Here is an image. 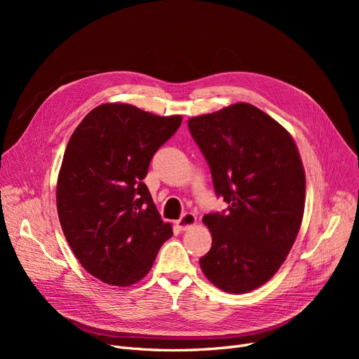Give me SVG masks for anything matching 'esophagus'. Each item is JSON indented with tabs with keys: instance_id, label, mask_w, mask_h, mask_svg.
I'll return each instance as SVG.
<instances>
[{
	"instance_id": "1",
	"label": "esophagus",
	"mask_w": 359,
	"mask_h": 359,
	"mask_svg": "<svg viewBox=\"0 0 359 359\" xmlns=\"http://www.w3.org/2000/svg\"><path fill=\"white\" fill-rule=\"evenodd\" d=\"M195 224H196V217H195V214H192V212H184V214L176 221L177 229L182 230V231H184V230H187L189 227H192V225H195Z\"/></svg>"
}]
</instances>
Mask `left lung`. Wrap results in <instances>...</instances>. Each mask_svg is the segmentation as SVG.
<instances>
[{
  "instance_id": "left-lung-1",
  "label": "left lung",
  "mask_w": 359,
  "mask_h": 359,
  "mask_svg": "<svg viewBox=\"0 0 359 359\" xmlns=\"http://www.w3.org/2000/svg\"><path fill=\"white\" fill-rule=\"evenodd\" d=\"M227 210L203 222L212 236L201 269L225 292H249L285 262L304 214L306 175L288 132L238 103L187 122Z\"/></svg>"
}]
</instances>
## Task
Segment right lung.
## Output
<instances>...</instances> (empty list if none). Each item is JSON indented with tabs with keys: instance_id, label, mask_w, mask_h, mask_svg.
Masks as SVG:
<instances>
[{
	"instance_id": "right-lung-1",
	"label": "right lung",
	"mask_w": 359,
	"mask_h": 359,
	"mask_svg": "<svg viewBox=\"0 0 359 359\" xmlns=\"http://www.w3.org/2000/svg\"><path fill=\"white\" fill-rule=\"evenodd\" d=\"M180 123L182 116L107 103L93 109L68 141L56 186L60 222L83 268L106 284L142 279L173 234L142 180Z\"/></svg>"
}]
</instances>
